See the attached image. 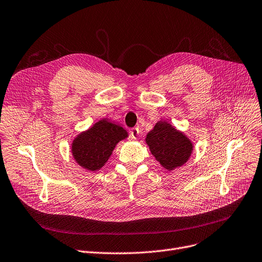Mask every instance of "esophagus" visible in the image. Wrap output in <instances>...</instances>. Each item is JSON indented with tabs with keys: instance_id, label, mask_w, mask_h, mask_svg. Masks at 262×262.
Segmentation results:
<instances>
[{
	"instance_id": "obj_1",
	"label": "esophagus",
	"mask_w": 262,
	"mask_h": 262,
	"mask_svg": "<svg viewBox=\"0 0 262 262\" xmlns=\"http://www.w3.org/2000/svg\"><path fill=\"white\" fill-rule=\"evenodd\" d=\"M139 129L137 128V127H135V128H132L130 129V138L132 139H137L138 138V136H139Z\"/></svg>"
}]
</instances>
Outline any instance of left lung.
I'll return each mask as SVG.
<instances>
[{"instance_id": "left-lung-1", "label": "left lung", "mask_w": 262, "mask_h": 262, "mask_svg": "<svg viewBox=\"0 0 262 262\" xmlns=\"http://www.w3.org/2000/svg\"><path fill=\"white\" fill-rule=\"evenodd\" d=\"M145 141L156 161L167 170L184 165L192 152V143L171 124L159 121L146 135Z\"/></svg>"}]
</instances>
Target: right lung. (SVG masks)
<instances>
[{
	"label": "right lung",
	"mask_w": 262,
	"mask_h": 262,
	"mask_svg": "<svg viewBox=\"0 0 262 262\" xmlns=\"http://www.w3.org/2000/svg\"><path fill=\"white\" fill-rule=\"evenodd\" d=\"M127 136L123 127L103 119L77 136L72 144L73 156L81 167L96 171L107 163L117 143Z\"/></svg>",
	"instance_id": "1"
}]
</instances>
